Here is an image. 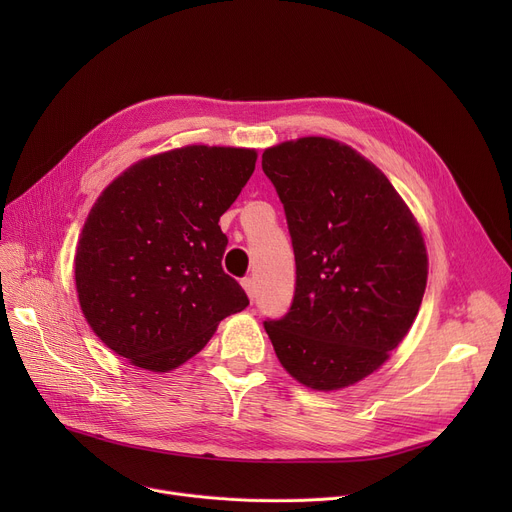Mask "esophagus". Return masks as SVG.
<instances>
[{
    "mask_svg": "<svg viewBox=\"0 0 512 512\" xmlns=\"http://www.w3.org/2000/svg\"><path fill=\"white\" fill-rule=\"evenodd\" d=\"M242 288H245V290H247V294H249V299H251V301H255V292H257L255 280H253V278H245V280H242Z\"/></svg>",
    "mask_w": 512,
    "mask_h": 512,
    "instance_id": "obj_1",
    "label": "esophagus"
}]
</instances>
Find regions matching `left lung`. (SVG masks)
Returning <instances> with one entry per match:
<instances>
[{
	"instance_id": "left-lung-1",
	"label": "left lung",
	"mask_w": 512,
	"mask_h": 512,
	"mask_svg": "<svg viewBox=\"0 0 512 512\" xmlns=\"http://www.w3.org/2000/svg\"><path fill=\"white\" fill-rule=\"evenodd\" d=\"M292 240L288 313L263 328L284 369L315 390L378 369L413 326L427 282L421 230L388 178L355 149L305 137L265 149Z\"/></svg>"
}]
</instances>
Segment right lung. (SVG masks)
<instances>
[{
  "label": "right lung",
  "mask_w": 512,
  "mask_h": 512,
  "mask_svg": "<svg viewBox=\"0 0 512 512\" xmlns=\"http://www.w3.org/2000/svg\"><path fill=\"white\" fill-rule=\"evenodd\" d=\"M255 161L253 149L191 145L139 161L101 193L74 280L89 326L114 353L170 371L249 305L222 270L228 238L218 222Z\"/></svg>",
  "instance_id": "right-lung-1"
}]
</instances>
